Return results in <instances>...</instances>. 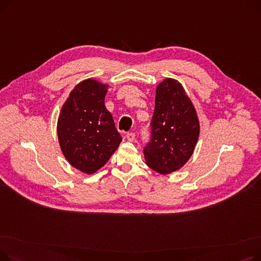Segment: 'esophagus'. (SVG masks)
Masks as SVG:
<instances>
[{"label":"esophagus","mask_w":261,"mask_h":261,"mask_svg":"<svg viewBox=\"0 0 261 261\" xmlns=\"http://www.w3.org/2000/svg\"><path fill=\"white\" fill-rule=\"evenodd\" d=\"M127 140L129 142H133L135 140V133L133 132H130V133H127Z\"/></svg>","instance_id":"34e87169"}]
</instances>
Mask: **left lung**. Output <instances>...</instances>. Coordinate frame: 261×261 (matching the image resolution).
<instances>
[{
  "label": "left lung",
  "mask_w": 261,
  "mask_h": 261,
  "mask_svg": "<svg viewBox=\"0 0 261 261\" xmlns=\"http://www.w3.org/2000/svg\"><path fill=\"white\" fill-rule=\"evenodd\" d=\"M150 129V140L144 147L147 165L162 174L183 167L195 150L200 125L180 82L167 78L156 87Z\"/></svg>",
  "instance_id": "obj_1"
}]
</instances>
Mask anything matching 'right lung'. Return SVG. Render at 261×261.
I'll use <instances>...</instances> for the list:
<instances>
[{
  "instance_id": "obj_1",
  "label": "right lung",
  "mask_w": 261,
  "mask_h": 261,
  "mask_svg": "<svg viewBox=\"0 0 261 261\" xmlns=\"http://www.w3.org/2000/svg\"><path fill=\"white\" fill-rule=\"evenodd\" d=\"M108 86L94 79L80 82L62 106L57 132L62 153L71 165L92 174L118 148L121 136L106 109Z\"/></svg>"
}]
</instances>
